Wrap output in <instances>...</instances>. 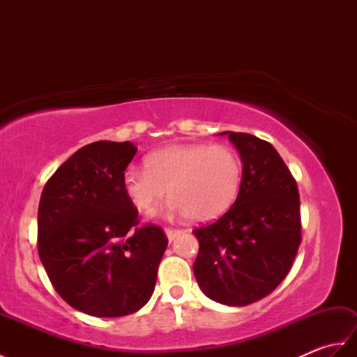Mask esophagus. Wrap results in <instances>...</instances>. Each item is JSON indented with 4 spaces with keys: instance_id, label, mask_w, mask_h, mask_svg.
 I'll return each mask as SVG.
<instances>
[{
    "instance_id": "1",
    "label": "esophagus",
    "mask_w": 357,
    "mask_h": 357,
    "mask_svg": "<svg viewBox=\"0 0 357 357\" xmlns=\"http://www.w3.org/2000/svg\"><path fill=\"white\" fill-rule=\"evenodd\" d=\"M181 233H183V230H179V229H165V234H167V238H169L170 242L173 239H176Z\"/></svg>"
}]
</instances>
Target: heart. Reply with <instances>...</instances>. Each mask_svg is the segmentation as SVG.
<instances>
[{"mask_svg":"<svg viewBox=\"0 0 357 357\" xmlns=\"http://www.w3.org/2000/svg\"><path fill=\"white\" fill-rule=\"evenodd\" d=\"M146 169L128 167L123 188L139 213H150L170 188V210L192 221L221 216L234 202L242 181L236 150L224 144H174L151 151Z\"/></svg>","mask_w":357,"mask_h":357,"instance_id":"1","label":"heart"}]
</instances>
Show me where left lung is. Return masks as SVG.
I'll list each match as a JSON object with an SVG mask.
<instances>
[{
	"mask_svg": "<svg viewBox=\"0 0 357 357\" xmlns=\"http://www.w3.org/2000/svg\"><path fill=\"white\" fill-rule=\"evenodd\" d=\"M238 149V198L216 222L193 230L195 278L219 304L244 307L270 294L290 271L301 245L298 184L270 142L224 132Z\"/></svg>",
	"mask_w": 357,
	"mask_h": 357,
	"instance_id": "obj_1",
	"label": "left lung"
}]
</instances>
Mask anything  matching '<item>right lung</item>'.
<instances>
[{"instance_id":"obj_1","label":"right lung","mask_w":357,"mask_h":357,"mask_svg":"<svg viewBox=\"0 0 357 357\" xmlns=\"http://www.w3.org/2000/svg\"><path fill=\"white\" fill-rule=\"evenodd\" d=\"M136 150L128 141L87 144L43 188L38 255L56 293L90 316H127L146 305L169 244L161 227H138L123 188Z\"/></svg>"}]
</instances>
